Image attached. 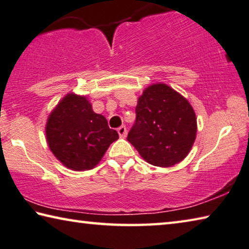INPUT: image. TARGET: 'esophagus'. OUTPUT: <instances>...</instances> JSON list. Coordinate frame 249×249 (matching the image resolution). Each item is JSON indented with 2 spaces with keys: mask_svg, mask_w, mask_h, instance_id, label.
<instances>
[{
  "mask_svg": "<svg viewBox=\"0 0 249 249\" xmlns=\"http://www.w3.org/2000/svg\"><path fill=\"white\" fill-rule=\"evenodd\" d=\"M127 128L124 127V125H121L120 128H118V134H119L120 138H125L127 137Z\"/></svg>",
  "mask_w": 249,
  "mask_h": 249,
  "instance_id": "obj_1",
  "label": "esophagus"
}]
</instances>
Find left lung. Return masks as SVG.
Instances as JSON below:
<instances>
[{
  "label": "left lung",
  "mask_w": 249,
  "mask_h": 249,
  "mask_svg": "<svg viewBox=\"0 0 249 249\" xmlns=\"http://www.w3.org/2000/svg\"><path fill=\"white\" fill-rule=\"evenodd\" d=\"M136 124L128 141L154 166L180 163L197 136V118L184 96L164 83L147 86L138 98Z\"/></svg>",
  "instance_id": "8db88e82"
}]
</instances>
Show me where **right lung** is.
Segmentation results:
<instances>
[{"instance_id": "obj_1", "label": "right lung", "mask_w": 249, "mask_h": 249, "mask_svg": "<svg viewBox=\"0 0 249 249\" xmlns=\"http://www.w3.org/2000/svg\"><path fill=\"white\" fill-rule=\"evenodd\" d=\"M118 138L84 95L67 94L47 119L48 146L62 165L75 172L94 168Z\"/></svg>"}]
</instances>
